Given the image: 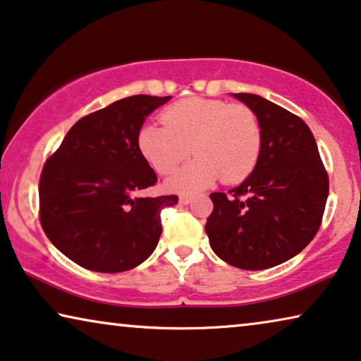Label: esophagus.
<instances>
[{
    "label": "esophagus",
    "instance_id": "esophagus-1",
    "mask_svg": "<svg viewBox=\"0 0 361 361\" xmlns=\"http://www.w3.org/2000/svg\"><path fill=\"white\" fill-rule=\"evenodd\" d=\"M192 201V196L191 195H181L180 196V202H183V204H188V202Z\"/></svg>",
    "mask_w": 361,
    "mask_h": 361
}]
</instances>
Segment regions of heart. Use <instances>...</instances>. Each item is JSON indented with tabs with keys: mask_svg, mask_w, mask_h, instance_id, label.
<instances>
[{
	"mask_svg": "<svg viewBox=\"0 0 361 361\" xmlns=\"http://www.w3.org/2000/svg\"><path fill=\"white\" fill-rule=\"evenodd\" d=\"M161 124H145L137 135L140 154L160 175H171L190 157V164L170 180L178 191H195L216 180L227 185L245 180L262 150V124L247 104L224 99L186 98L161 113Z\"/></svg>",
	"mask_w": 361,
	"mask_h": 361,
	"instance_id": "b5f03b06",
	"label": "heart"
}]
</instances>
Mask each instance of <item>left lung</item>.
<instances>
[{"label": "left lung", "instance_id": "8db88e82", "mask_svg": "<svg viewBox=\"0 0 361 361\" xmlns=\"http://www.w3.org/2000/svg\"><path fill=\"white\" fill-rule=\"evenodd\" d=\"M255 111L262 150L252 175L211 192L204 226L211 248L242 270H265L298 255L322 224L329 175L311 129L299 116L258 94H233Z\"/></svg>", "mask_w": 361, "mask_h": 361}]
</instances>
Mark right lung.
<instances>
[{
  "label": "right lung",
  "mask_w": 361,
  "mask_h": 361,
  "mask_svg": "<svg viewBox=\"0 0 361 361\" xmlns=\"http://www.w3.org/2000/svg\"><path fill=\"white\" fill-rule=\"evenodd\" d=\"M170 96L135 94L73 124L45 160L39 180V219L49 240L91 271H128L155 250L160 212L176 195L142 197L157 183L137 135L147 116Z\"/></svg>",
  "instance_id": "right-lung-1"
}]
</instances>
